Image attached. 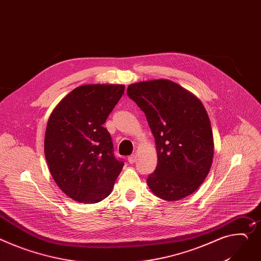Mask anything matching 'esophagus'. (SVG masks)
<instances>
[{"label":"esophagus","instance_id":"34e87169","mask_svg":"<svg viewBox=\"0 0 261 261\" xmlns=\"http://www.w3.org/2000/svg\"><path fill=\"white\" fill-rule=\"evenodd\" d=\"M127 160H128V162H129L130 164H133V163H135V162L137 161V156H136L135 154H132V155H129V156L127 158Z\"/></svg>","mask_w":261,"mask_h":261}]
</instances>
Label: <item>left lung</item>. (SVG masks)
Masks as SVG:
<instances>
[{
  "label": "left lung",
  "mask_w": 261,
  "mask_h": 261,
  "mask_svg": "<svg viewBox=\"0 0 261 261\" xmlns=\"http://www.w3.org/2000/svg\"><path fill=\"white\" fill-rule=\"evenodd\" d=\"M127 95L144 112L155 140L158 164L147 178L149 189L168 202L192 194L205 181L214 154L202 101L168 79L132 84Z\"/></svg>",
  "instance_id": "left-lung-1"
}]
</instances>
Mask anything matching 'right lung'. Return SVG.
Segmentation results:
<instances>
[{
  "label": "right lung",
  "instance_id": "add662e5",
  "mask_svg": "<svg viewBox=\"0 0 261 261\" xmlns=\"http://www.w3.org/2000/svg\"><path fill=\"white\" fill-rule=\"evenodd\" d=\"M124 94V85H84L64 97L51 113L45 134L50 173L64 193L94 204L112 192L123 161L113 152L102 125Z\"/></svg>",
  "mask_w": 261,
  "mask_h": 261
}]
</instances>
